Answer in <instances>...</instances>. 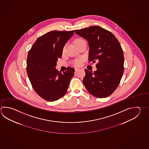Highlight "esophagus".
<instances>
[{"label":"esophagus","mask_w":149,"mask_h":149,"mask_svg":"<svg viewBox=\"0 0 149 149\" xmlns=\"http://www.w3.org/2000/svg\"><path fill=\"white\" fill-rule=\"evenodd\" d=\"M79 68H75V72L76 73V72H77V71H79Z\"/></svg>","instance_id":"1"}]
</instances>
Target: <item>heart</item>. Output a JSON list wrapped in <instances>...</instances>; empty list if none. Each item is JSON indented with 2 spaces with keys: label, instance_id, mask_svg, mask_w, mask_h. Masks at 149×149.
Listing matches in <instances>:
<instances>
[{
  "label": "heart",
  "instance_id": "b5f03b06",
  "mask_svg": "<svg viewBox=\"0 0 149 149\" xmlns=\"http://www.w3.org/2000/svg\"><path fill=\"white\" fill-rule=\"evenodd\" d=\"M83 40V39H77V40H75V43H76V42H79V40ZM81 61H79H79H76V62H75V65H76V66H79V65H81Z\"/></svg>",
  "mask_w": 149,
  "mask_h": 149
}]
</instances>
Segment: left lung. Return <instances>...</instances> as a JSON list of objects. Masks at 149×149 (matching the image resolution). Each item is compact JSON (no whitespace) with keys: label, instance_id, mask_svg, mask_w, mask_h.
Listing matches in <instances>:
<instances>
[{"label":"left lung","instance_id":"1","mask_svg":"<svg viewBox=\"0 0 149 149\" xmlns=\"http://www.w3.org/2000/svg\"><path fill=\"white\" fill-rule=\"evenodd\" d=\"M75 32L88 42L89 62L98 63L93 73L85 70L83 84L92 95L108 97L117 88L123 74V51L120 42L110 31L97 26Z\"/></svg>","mask_w":149,"mask_h":149}]
</instances>
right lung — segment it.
<instances>
[{"label": "right lung", "instance_id": "right-lung-1", "mask_svg": "<svg viewBox=\"0 0 149 149\" xmlns=\"http://www.w3.org/2000/svg\"><path fill=\"white\" fill-rule=\"evenodd\" d=\"M74 31H53L37 39L29 51L27 73L35 91L48 101H57L66 93L75 70L68 67L61 73L56 69L57 61Z\"/></svg>", "mask_w": 149, "mask_h": 149}]
</instances>
